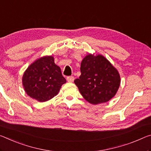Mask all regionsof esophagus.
<instances>
[{
	"instance_id": "34e87169",
	"label": "esophagus",
	"mask_w": 151,
	"mask_h": 151,
	"mask_svg": "<svg viewBox=\"0 0 151 151\" xmlns=\"http://www.w3.org/2000/svg\"><path fill=\"white\" fill-rule=\"evenodd\" d=\"M66 80H67V81H68V82L72 83V82H73L74 80H75V77H74V76H67Z\"/></svg>"
}]
</instances>
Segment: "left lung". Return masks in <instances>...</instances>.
<instances>
[{"mask_svg":"<svg viewBox=\"0 0 151 151\" xmlns=\"http://www.w3.org/2000/svg\"><path fill=\"white\" fill-rule=\"evenodd\" d=\"M81 73L74 82L90 104L106 103L118 91L120 85L118 71L102 55H87L81 62Z\"/></svg>","mask_w":151,"mask_h":151,"instance_id":"obj_1","label":"left lung"}]
</instances>
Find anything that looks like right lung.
<instances>
[{
  "label": "right lung",
  "mask_w": 151,
  "mask_h": 151,
  "mask_svg": "<svg viewBox=\"0 0 151 151\" xmlns=\"http://www.w3.org/2000/svg\"><path fill=\"white\" fill-rule=\"evenodd\" d=\"M66 82L60 68L55 64L54 57L51 56L36 60L27 68L22 78L26 93L40 102L56 96Z\"/></svg>",
  "instance_id": "obj_1"
}]
</instances>
